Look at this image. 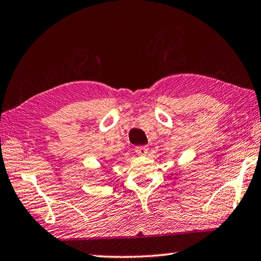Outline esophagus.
<instances>
[{
    "label": "esophagus",
    "mask_w": 261,
    "mask_h": 261,
    "mask_svg": "<svg viewBox=\"0 0 261 261\" xmlns=\"http://www.w3.org/2000/svg\"><path fill=\"white\" fill-rule=\"evenodd\" d=\"M136 153H137L138 155H145L147 151H148V147L145 145H142V146H136Z\"/></svg>",
    "instance_id": "34e87169"
}]
</instances>
